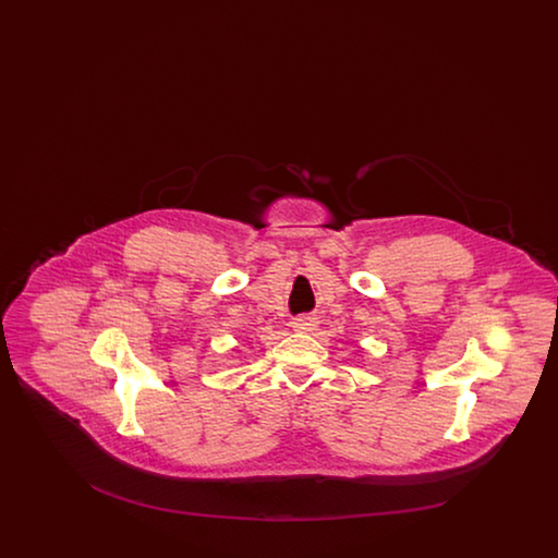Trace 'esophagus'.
Returning a JSON list of instances; mask_svg holds the SVG:
<instances>
[{"label": "esophagus", "mask_w": 558, "mask_h": 558, "mask_svg": "<svg viewBox=\"0 0 558 558\" xmlns=\"http://www.w3.org/2000/svg\"><path fill=\"white\" fill-rule=\"evenodd\" d=\"M292 328L296 332H314L318 328V318L316 316H301L292 322Z\"/></svg>", "instance_id": "obj_1"}]
</instances>
